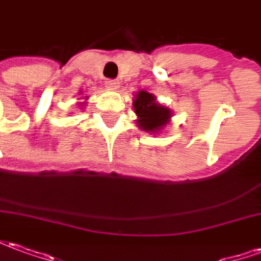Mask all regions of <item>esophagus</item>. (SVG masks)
Returning a JSON list of instances; mask_svg holds the SVG:
<instances>
[{"mask_svg": "<svg viewBox=\"0 0 261 261\" xmlns=\"http://www.w3.org/2000/svg\"><path fill=\"white\" fill-rule=\"evenodd\" d=\"M105 84H106V86L110 88V89H117L120 85V82L117 80H106L105 81Z\"/></svg>", "mask_w": 261, "mask_h": 261, "instance_id": "obj_1", "label": "esophagus"}]
</instances>
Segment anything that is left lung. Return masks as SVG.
<instances>
[{
	"label": "left lung",
	"mask_w": 261,
	"mask_h": 261,
	"mask_svg": "<svg viewBox=\"0 0 261 261\" xmlns=\"http://www.w3.org/2000/svg\"><path fill=\"white\" fill-rule=\"evenodd\" d=\"M133 106H134V112L138 116L137 123L140 128L149 133L161 130L170 117L169 109L155 102V97L145 91H140L137 93Z\"/></svg>",
	"instance_id": "left-lung-1"
}]
</instances>
